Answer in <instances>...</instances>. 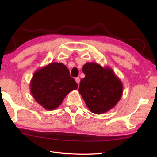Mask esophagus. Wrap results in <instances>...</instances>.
I'll return each mask as SVG.
<instances>
[{
  "label": "esophagus",
  "instance_id": "esophagus-1",
  "mask_svg": "<svg viewBox=\"0 0 157 157\" xmlns=\"http://www.w3.org/2000/svg\"><path fill=\"white\" fill-rule=\"evenodd\" d=\"M75 82H77V84L79 85V82H80V79H79V78H75Z\"/></svg>",
  "mask_w": 157,
  "mask_h": 157
}]
</instances>
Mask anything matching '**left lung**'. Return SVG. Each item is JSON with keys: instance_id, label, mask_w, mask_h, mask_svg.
Masks as SVG:
<instances>
[{"instance_id": "1", "label": "left lung", "mask_w": 157, "mask_h": 157, "mask_svg": "<svg viewBox=\"0 0 157 157\" xmlns=\"http://www.w3.org/2000/svg\"><path fill=\"white\" fill-rule=\"evenodd\" d=\"M85 78L80 81L79 92L92 113H106L116 105L123 95V86L110 67L87 62L82 68Z\"/></svg>"}]
</instances>
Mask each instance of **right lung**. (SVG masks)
<instances>
[{"label":"right lung","mask_w":157,"mask_h":157,"mask_svg":"<svg viewBox=\"0 0 157 157\" xmlns=\"http://www.w3.org/2000/svg\"><path fill=\"white\" fill-rule=\"evenodd\" d=\"M30 86L36 102L51 111L60 106L66 95L78 85L63 63L52 62L34 73Z\"/></svg>","instance_id":"obj_1"}]
</instances>
